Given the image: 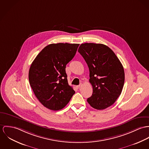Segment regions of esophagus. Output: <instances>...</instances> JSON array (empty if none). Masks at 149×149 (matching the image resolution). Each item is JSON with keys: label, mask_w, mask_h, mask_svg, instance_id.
<instances>
[{"label": "esophagus", "mask_w": 149, "mask_h": 149, "mask_svg": "<svg viewBox=\"0 0 149 149\" xmlns=\"http://www.w3.org/2000/svg\"><path fill=\"white\" fill-rule=\"evenodd\" d=\"M82 83H80V84H79V85H78V86H77V87L78 89H79V88H81L82 87Z\"/></svg>", "instance_id": "esophagus-1"}]
</instances>
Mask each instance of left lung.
<instances>
[{"label": "left lung", "mask_w": 149, "mask_h": 149, "mask_svg": "<svg viewBox=\"0 0 149 149\" xmlns=\"http://www.w3.org/2000/svg\"><path fill=\"white\" fill-rule=\"evenodd\" d=\"M89 68V82L93 92L87 101L97 109L103 110L120 95L125 82L123 67L113 50L103 44L86 43L78 49Z\"/></svg>", "instance_id": "left-lung-1"}]
</instances>
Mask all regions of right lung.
I'll return each instance as SVG.
<instances>
[{
    "mask_svg": "<svg viewBox=\"0 0 149 149\" xmlns=\"http://www.w3.org/2000/svg\"><path fill=\"white\" fill-rule=\"evenodd\" d=\"M79 45L50 44L39 53L30 66L29 79L35 95L50 110L62 109L75 94L68 83L66 66L75 56Z\"/></svg>",
    "mask_w": 149,
    "mask_h": 149,
    "instance_id": "1",
    "label": "right lung"
}]
</instances>
